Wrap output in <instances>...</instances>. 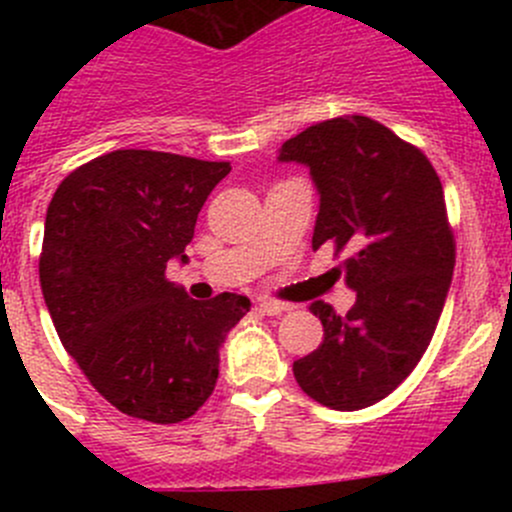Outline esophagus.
I'll return each mask as SVG.
<instances>
[{
	"label": "esophagus",
	"instance_id": "34e87169",
	"mask_svg": "<svg viewBox=\"0 0 512 512\" xmlns=\"http://www.w3.org/2000/svg\"><path fill=\"white\" fill-rule=\"evenodd\" d=\"M257 307H260L265 314H270V317H275V314H282V312H287V309H292V304L277 302V299H260V304H257Z\"/></svg>",
	"mask_w": 512,
	"mask_h": 512
}]
</instances>
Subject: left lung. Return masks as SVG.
<instances>
[{"label":"left lung","mask_w":512,"mask_h":512,"mask_svg":"<svg viewBox=\"0 0 512 512\" xmlns=\"http://www.w3.org/2000/svg\"><path fill=\"white\" fill-rule=\"evenodd\" d=\"M280 163L307 165L319 193L312 247L347 250L354 307L312 302L324 339L292 364L307 396L337 411L386 399L431 344L451 287L456 245L443 185L418 148L366 116L309 126Z\"/></svg>","instance_id":"left-lung-1"}]
</instances>
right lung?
Returning <instances> with one entry per match:
<instances>
[{"mask_svg":"<svg viewBox=\"0 0 512 512\" xmlns=\"http://www.w3.org/2000/svg\"><path fill=\"white\" fill-rule=\"evenodd\" d=\"M230 163L113 151L66 175L51 198L39 280L64 349L123 414L185 421L218 381L220 347L250 312L223 292L188 297L165 280L185 265L195 220Z\"/></svg>","mask_w":512,"mask_h":512,"instance_id":"1","label":"right lung"}]
</instances>
